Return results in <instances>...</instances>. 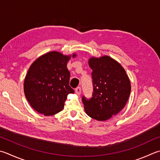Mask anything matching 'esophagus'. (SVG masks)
Instances as JSON below:
<instances>
[{
	"instance_id": "34e87169",
	"label": "esophagus",
	"mask_w": 160,
	"mask_h": 160,
	"mask_svg": "<svg viewBox=\"0 0 160 160\" xmlns=\"http://www.w3.org/2000/svg\"><path fill=\"white\" fill-rule=\"evenodd\" d=\"M75 93H76L78 95H80L81 94V88H80V87H78V88L75 89Z\"/></svg>"
}]
</instances>
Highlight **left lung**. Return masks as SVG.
<instances>
[{
    "mask_svg": "<svg viewBox=\"0 0 160 160\" xmlns=\"http://www.w3.org/2000/svg\"><path fill=\"white\" fill-rule=\"evenodd\" d=\"M92 69L93 94L82 100L87 115L105 121L117 115L125 106L131 92V82L124 68L109 56L92 57L88 61Z\"/></svg>",
    "mask_w": 160,
    "mask_h": 160,
    "instance_id": "1",
    "label": "left lung"
}]
</instances>
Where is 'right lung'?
Returning <instances> with one entry per match:
<instances>
[{
    "label": "right lung",
    "instance_id": "add662e5",
    "mask_svg": "<svg viewBox=\"0 0 160 160\" xmlns=\"http://www.w3.org/2000/svg\"><path fill=\"white\" fill-rule=\"evenodd\" d=\"M72 55L57 51L49 52L35 60L28 68L24 82L25 97L36 111L45 116L62 110L68 94L74 90L69 86L70 72L67 63Z\"/></svg>",
    "mask_w": 160,
    "mask_h": 160
}]
</instances>
